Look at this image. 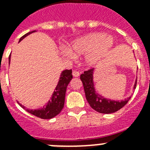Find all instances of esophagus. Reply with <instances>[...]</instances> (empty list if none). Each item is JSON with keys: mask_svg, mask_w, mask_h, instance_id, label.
Listing matches in <instances>:
<instances>
[{"mask_svg": "<svg viewBox=\"0 0 150 150\" xmlns=\"http://www.w3.org/2000/svg\"><path fill=\"white\" fill-rule=\"evenodd\" d=\"M72 75L74 77H79V72L77 71H74L72 72Z\"/></svg>", "mask_w": 150, "mask_h": 150, "instance_id": "34e87169", "label": "esophagus"}]
</instances>
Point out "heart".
I'll list each match as a JSON object with an SVG mask.
<instances>
[{"instance_id":"b5f03b06","label":"heart","mask_w":150,"mask_h":150,"mask_svg":"<svg viewBox=\"0 0 150 150\" xmlns=\"http://www.w3.org/2000/svg\"><path fill=\"white\" fill-rule=\"evenodd\" d=\"M114 41L110 36L102 33H94L77 39L68 49L62 50V54L68 58H73L75 54H86V63L88 65L96 64L110 51Z\"/></svg>"}]
</instances>
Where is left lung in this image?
<instances>
[{"label":"left lung","instance_id":"1","mask_svg":"<svg viewBox=\"0 0 150 150\" xmlns=\"http://www.w3.org/2000/svg\"><path fill=\"white\" fill-rule=\"evenodd\" d=\"M93 71L94 68H90L88 71H85L84 73L80 75V79L84 87L86 97L90 107L101 114H111L121 109L128 102L131 97L122 101H115L107 100L103 96L96 93L93 83ZM136 83L137 80L134 86V89H135Z\"/></svg>","mask_w":150,"mask_h":150}]
</instances>
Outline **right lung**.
Returning a JSON list of instances; mask_svg holds the SVG:
<instances>
[{
    "label": "right lung",
    "instance_id": "add662e5",
    "mask_svg": "<svg viewBox=\"0 0 150 150\" xmlns=\"http://www.w3.org/2000/svg\"><path fill=\"white\" fill-rule=\"evenodd\" d=\"M36 32L34 31L29 32L28 33L25 34L24 36H22L20 38L19 41L27 36L32 33ZM11 55L9 56V63H10ZM72 71L71 69L70 70H64L63 71L61 74V77L59 79L58 84L57 86L56 89L54 90V93L52 95V97L50 100L47 103V104L46 105V107H43V108L38 110H29L26 109L25 107L22 106L18 103V104L23 108V109L26 110L27 112H29L33 115H35L36 117H38L42 119H50L57 116V114H60L61 111L62 110L64 104V99H65V93H66V89L69 82L72 79Z\"/></svg>",
    "mask_w": 150,
    "mask_h": 150
}]
</instances>
